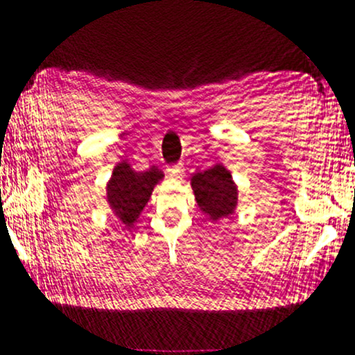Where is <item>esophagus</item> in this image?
<instances>
[{"mask_svg":"<svg viewBox=\"0 0 355 355\" xmlns=\"http://www.w3.org/2000/svg\"><path fill=\"white\" fill-rule=\"evenodd\" d=\"M166 173H167V176L179 179V178H182V174H184V169H182L181 164H176V166H169V167H167Z\"/></svg>","mask_w":355,"mask_h":355,"instance_id":"obj_1","label":"esophagus"}]
</instances>
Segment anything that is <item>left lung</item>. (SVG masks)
<instances>
[{"label": "left lung", "mask_w": 355, "mask_h": 355, "mask_svg": "<svg viewBox=\"0 0 355 355\" xmlns=\"http://www.w3.org/2000/svg\"><path fill=\"white\" fill-rule=\"evenodd\" d=\"M191 188L198 207L213 222L235 211L239 198L237 184L232 179L230 171L222 164H215L209 169L194 174Z\"/></svg>", "instance_id": "8db88e82"}]
</instances>
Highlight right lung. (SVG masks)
I'll return each mask as SVG.
<instances>
[{"label": "right lung", "instance_id": "add662e5", "mask_svg": "<svg viewBox=\"0 0 355 355\" xmlns=\"http://www.w3.org/2000/svg\"><path fill=\"white\" fill-rule=\"evenodd\" d=\"M164 178L157 167L137 173L128 162L116 164L106 184V200L113 215L125 227H132L150 200L154 186Z\"/></svg>", "mask_w": 355, "mask_h": 355}]
</instances>
